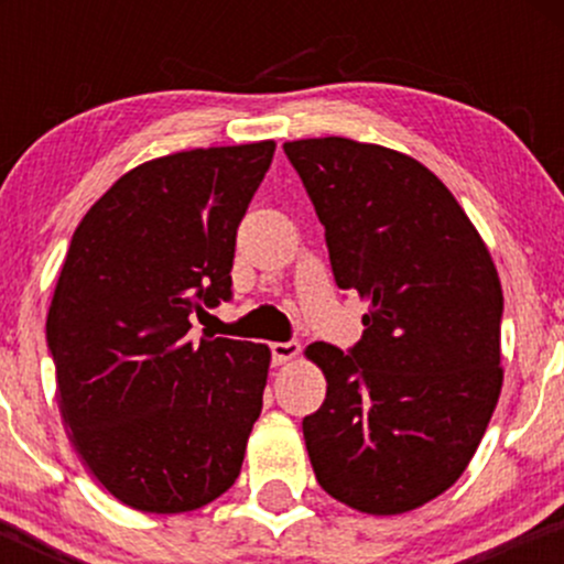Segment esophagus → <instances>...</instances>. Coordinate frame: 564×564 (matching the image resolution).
Returning <instances> with one entry per match:
<instances>
[{"mask_svg":"<svg viewBox=\"0 0 564 564\" xmlns=\"http://www.w3.org/2000/svg\"><path fill=\"white\" fill-rule=\"evenodd\" d=\"M300 345L296 341H273L270 345V355H273V366H283L289 360H294L300 355Z\"/></svg>","mask_w":564,"mask_h":564,"instance_id":"obj_1","label":"esophagus"}]
</instances>
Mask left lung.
<instances>
[{"mask_svg":"<svg viewBox=\"0 0 564 564\" xmlns=\"http://www.w3.org/2000/svg\"><path fill=\"white\" fill-rule=\"evenodd\" d=\"M326 228L341 291L368 300L355 347L315 341L326 400L302 432L321 488L366 514L448 490L501 394V281L480 232L405 153L347 138L283 145Z\"/></svg>","mask_w":564,"mask_h":564,"instance_id":"obj_1","label":"left lung"}]
</instances>
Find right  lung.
Masks as SVG:
<instances>
[{
    "instance_id": "1",
    "label": "right lung",
    "mask_w": 564,
    "mask_h": 564,
    "mask_svg": "<svg viewBox=\"0 0 564 564\" xmlns=\"http://www.w3.org/2000/svg\"><path fill=\"white\" fill-rule=\"evenodd\" d=\"M273 153L262 140L145 161L70 238L47 315L61 413L127 507L193 511L241 475L270 349L191 328L232 296L236 232Z\"/></svg>"
}]
</instances>
